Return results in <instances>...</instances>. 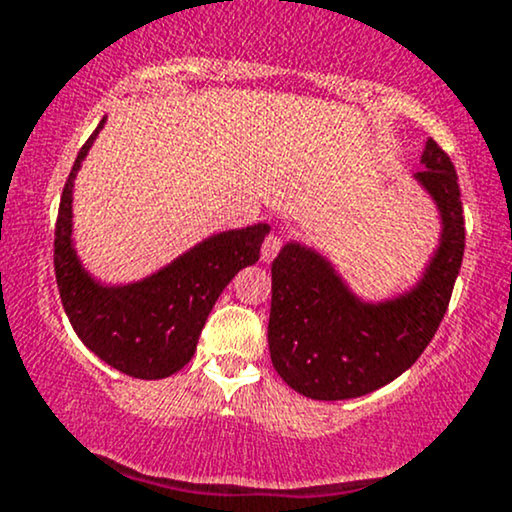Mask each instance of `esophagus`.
Returning <instances> with one entry per match:
<instances>
[{
  "instance_id": "1",
  "label": "esophagus",
  "mask_w": 512,
  "mask_h": 512,
  "mask_svg": "<svg viewBox=\"0 0 512 512\" xmlns=\"http://www.w3.org/2000/svg\"><path fill=\"white\" fill-rule=\"evenodd\" d=\"M279 250H281V238L279 236H267L264 238V243H262V262H272L276 255H279Z\"/></svg>"
}]
</instances>
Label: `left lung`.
Instances as JSON below:
<instances>
[{"label": "left lung", "mask_w": 512, "mask_h": 512, "mask_svg": "<svg viewBox=\"0 0 512 512\" xmlns=\"http://www.w3.org/2000/svg\"><path fill=\"white\" fill-rule=\"evenodd\" d=\"M414 180L440 214L438 248L409 291L363 301L334 264L286 243L272 262L269 354L286 385L310 399H354L411 368L448 310L464 255V216L452 161L428 139Z\"/></svg>", "instance_id": "8db88e82"}]
</instances>
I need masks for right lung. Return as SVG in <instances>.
I'll return each instance as SVG.
<instances>
[{
  "label": "right lung",
  "mask_w": 512,
  "mask_h": 512,
  "mask_svg": "<svg viewBox=\"0 0 512 512\" xmlns=\"http://www.w3.org/2000/svg\"><path fill=\"white\" fill-rule=\"evenodd\" d=\"M105 117L76 156L55 226V276L74 332L101 361L142 380H161L190 363L204 322L240 269L260 260L267 223L214 233L132 284H101L86 272L72 238L74 180Z\"/></svg>",
  "instance_id": "right-lung-1"
}]
</instances>
